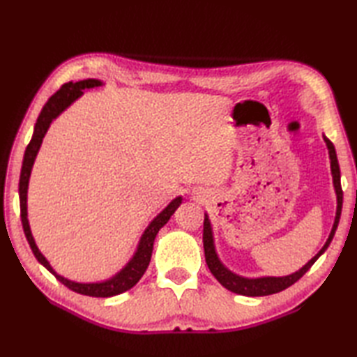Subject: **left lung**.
<instances>
[{
	"label": "left lung",
	"mask_w": 357,
	"mask_h": 357,
	"mask_svg": "<svg viewBox=\"0 0 357 357\" xmlns=\"http://www.w3.org/2000/svg\"><path fill=\"white\" fill-rule=\"evenodd\" d=\"M324 141L327 144L328 149V156H330V169H331V176H333V187H335V193H336V216H335V222H333L331 231L328 234V239L325 241L324 247L317 252L312 259H310L305 265L290 273V275L285 276H256V278H247V276H241L238 273L231 271L230 268H227L224 262L219 257L216 252V244H215V234H213V225H211V221L208 218V213L206 211L204 213V234H202V241H204V253H206V262L208 265V268L211 271L219 284L225 287L227 290H230L236 294L242 296H268L273 293H279L285 290L290 285H293L296 280H299L305 273L310 270V267L319 259V256L324 255L325 250L328 248L330 242L333 241V236H335L336 229L339 225V219H340V211H342V199H344V193H342V187H340V169H339V162H337V155L335 146L333 142L324 135Z\"/></svg>",
	"instance_id": "8db88e82"
}]
</instances>
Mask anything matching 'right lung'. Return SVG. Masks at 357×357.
I'll list each match as a JSON object with an SVG mask.
<instances>
[{
    "label": "right lung",
    "mask_w": 357,
    "mask_h": 357,
    "mask_svg": "<svg viewBox=\"0 0 357 357\" xmlns=\"http://www.w3.org/2000/svg\"><path fill=\"white\" fill-rule=\"evenodd\" d=\"M101 86H104V82L101 79H93V78L82 79L78 82H73V81L66 82V84L59 89L55 95H52L49 98V101L44 104L40 116H38L35 123L32 139H30L29 146L26 149L24 159H22L21 176H20V208H21L22 229H24L29 245L32 248L38 262H40L43 267L47 268L52 275L59 280V282H63L67 288H70L73 291H77L79 294H86V296H93V298H110V296H116L130 290L132 287L138 284V280L142 278L144 273H146L150 264L151 252H153V242L158 231L161 230L167 222H169L172 215L176 211V208L181 206V204H183V196H176V198L172 199L169 202V206H167L162 211H159V213L151 219L150 224L146 227V230H144V233L141 234L138 245H136L132 257L127 261V264L123 268L116 271L113 276L102 280H95V282H77V280L67 279L59 275V273L52 267V264L47 261V257L41 253L40 248H38L32 230H30V224L27 218V190H29L30 174H32L36 155L41 149L43 139L45 133H47L49 127L52 126L53 121L61 115L63 112H66L75 101L79 100V98L84 95V90H90Z\"/></svg>",
    "instance_id": "1"
}]
</instances>
